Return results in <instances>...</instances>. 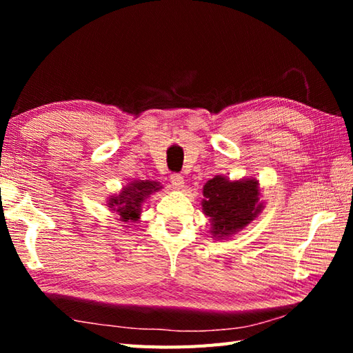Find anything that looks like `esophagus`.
<instances>
[{
    "label": "esophagus",
    "instance_id": "obj_1",
    "mask_svg": "<svg viewBox=\"0 0 353 353\" xmlns=\"http://www.w3.org/2000/svg\"><path fill=\"white\" fill-rule=\"evenodd\" d=\"M170 182H171L172 186H174V188H177V190H182L183 185H185V181H183V177H182L181 174H171Z\"/></svg>",
    "mask_w": 353,
    "mask_h": 353
}]
</instances>
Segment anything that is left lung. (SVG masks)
<instances>
[{
    "label": "left lung",
    "instance_id": "left-lung-1",
    "mask_svg": "<svg viewBox=\"0 0 353 353\" xmlns=\"http://www.w3.org/2000/svg\"><path fill=\"white\" fill-rule=\"evenodd\" d=\"M201 206L212 221L214 236H229L247 226L261 212L256 181L229 182L216 176L203 186Z\"/></svg>",
    "mask_w": 353,
    "mask_h": 353
}]
</instances>
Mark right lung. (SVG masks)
I'll use <instances>...</instances> for the list:
<instances>
[{
    "label": "right lung",
    "mask_w": 353,
    "mask_h": 353,
    "mask_svg": "<svg viewBox=\"0 0 353 353\" xmlns=\"http://www.w3.org/2000/svg\"><path fill=\"white\" fill-rule=\"evenodd\" d=\"M156 182H134L130 186L124 188V191L118 197L109 200L110 208L118 212L123 221H137L139 219V208L147 196L153 191H157Z\"/></svg>",
    "instance_id": "1"
}]
</instances>
